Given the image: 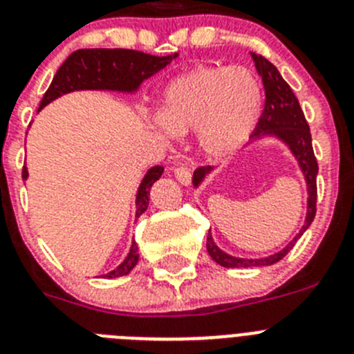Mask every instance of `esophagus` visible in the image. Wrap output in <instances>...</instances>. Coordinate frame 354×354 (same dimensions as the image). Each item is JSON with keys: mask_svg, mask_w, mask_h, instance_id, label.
I'll return each mask as SVG.
<instances>
[{"mask_svg": "<svg viewBox=\"0 0 354 354\" xmlns=\"http://www.w3.org/2000/svg\"><path fill=\"white\" fill-rule=\"evenodd\" d=\"M174 174L175 179L179 180L180 184H184V186H187L191 183V170L187 167H175Z\"/></svg>", "mask_w": 354, "mask_h": 354, "instance_id": "obj_1", "label": "esophagus"}]
</instances>
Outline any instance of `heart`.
<instances>
[{"mask_svg":"<svg viewBox=\"0 0 354 354\" xmlns=\"http://www.w3.org/2000/svg\"><path fill=\"white\" fill-rule=\"evenodd\" d=\"M261 110L263 91L251 70L203 64L168 84L152 124L168 137L194 129L200 151L221 160L251 138Z\"/></svg>","mask_w":354,"mask_h":354,"instance_id":"obj_1","label":"heart"}]
</instances>
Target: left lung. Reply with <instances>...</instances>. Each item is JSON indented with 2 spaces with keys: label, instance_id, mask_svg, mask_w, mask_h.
Masks as SVG:
<instances>
[{
  "label": "left lung",
  "instance_id": "left-lung-1",
  "mask_svg": "<svg viewBox=\"0 0 354 354\" xmlns=\"http://www.w3.org/2000/svg\"><path fill=\"white\" fill-rule=\"evenodd\" d=\"M251 56L254 59L256 70H258L259 77L263 80L265 87V106L263 112H261V118H259L258 124H256L254 133H252V137H275L279 140H283L290 147V151L293 152L298 165H300V170L304 171L309 198H307L306 223H304L300 233L295 236L286 248L281 249L275 254L267 256V258L248 259L230 256L228 252L221 251V249L217 248L209 232V235H207V251H209L210 258L217 265H221V267L226 268L267 267V265L277 263L279 259H283L291 251L297 239H300V235L309 228L314 216H316L317 161L313 151V138H310V129L306 121V115H304L302 109H300V103H298L297 96L293 95V91L288 86L286 80L281 77L277 68L270 61L265 59L263 56H256V54H251ZM210 170H212V167L196 168L193 175V186H198Z\"/></svg>",
  "mask_w": 354,
  "mask_h": 354
}]
</instances>
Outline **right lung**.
Here are the masks:
<instances>
[{"label": "right lung", "mask_w": 354, "mask_h": 354, "mask_svg": "<svg viewBox=\"0 0 354 354\" xmlns=\"http://www.w3.org/2000/svg\"><path fill=\"white\" fill-rule=\"evenodd\" d=\"M175 57L177 54L151 56L145 52L129 50V48H80V50L71 52L66 61L59 66V70L56 71L50 86L45 91L38 110L71 91L103 89L133 93L145 79L163 70ZM161 174H163V167H152L145 174L137 193V217H140L147 210L149 191H151L152 184L160 179ZM22 179H28V168L26 167L22 168ZM137 263L138 248L133 242L124 261L103 277H121V275L129 274Z\"/></svg>", "instance_id": "right-lung-1"}]
</instances>
